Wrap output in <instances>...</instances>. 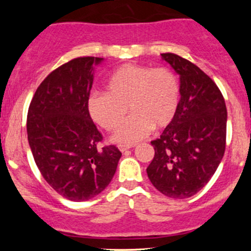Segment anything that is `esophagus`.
<instances>
[{
	"label": "esophagus",
	"mask_w": 251,
	"mask_h": 251,
	"mask_svg": "<svg viewBox=\"0 0 251 251\" xmlns=\"http://www.w3.org/2000/svg\"><path fill=\"white\" fill-rule=\"evenodd\" d=\"M132 147H135V144H119V149H120L121 151H127V149L132 148Z\"/></svg>",
	"instance_id": "34e87169"
}]
</instances>
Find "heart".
<instances>
[{
	"mask_svg": "<svg viewBox=\"0 0 251 251\" xmlns=\"http://www.w3.org/2000/svg\"><path fill=\"white\" fill-rule=\"evenodd\" d=\"M179 100L178 81L166 68L125 64L111 73L107 93L88 97L87 109L95 123L107 131H116L114 141L131 143L146 137L151 128L166 127L176 115Z\"/></svg>",
	"mask_w": 251,
	"mask_h": 251,
	"instance_id": "b5f03b06",
	"label": "heart"
}]
</instances>
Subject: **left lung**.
Returning <instances> with one entry per match:
<instances>
[{"label": "left lung", "mask_w": 251, "mask_h": 251, "mask_svg": "<svg viewBox=\"0 0 251 251\" xmlns=\"http://www.w3.org/2000/svg\"><path fill=\"white\" fill-rule=\"evenodd\" d=\"M179 75L176 115L151 141L154 158L147 168L151 184L169 198L198 193L219 168L226 148L227 109L216 83L196 64L175 53H161Z\"/></svg>", "instance_id": "left-lung-1"}]
</instances>
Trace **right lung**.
I'll return each mask as SVG.
<instances>
[{
  "mask_svg": "<svg viewBox=\"0 0 251 251\" xmlns=\"http://www.w3.org/2000/svg\"><path fill=\"white\" fill-rule=\"evenodd\" d=\"M102 58L78 57L40 83L27 111V140L46 182L64 198L85 201L110 183L121 151L103 146L87 109L93 65Z\"/></svg>",
  "mask_w": 251,
  "mask_h": 251,
  "instance_id": "add662e5",
  "label": "right lung"
}]
</instances>
